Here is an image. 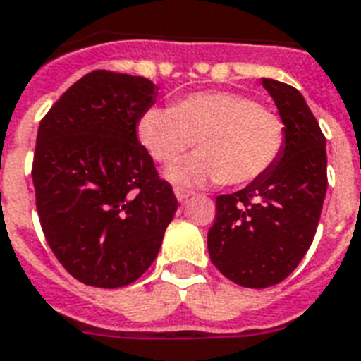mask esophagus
I'll list each match as a JSON object with an SVG mask.
<instances>
[{"label": "esophagus", "mask_w": 361, "mask_h": 361, "mask_svg": "<svg viewBox=\"0 0 361 361\" xmlns=\"http://www.w3.org/2000/svg\"><path fill=\"white\" fill-rule=\"evenodd\" d=\"M174 195L180 202H185L187 198H190V196H192V192H190V190H187V189H181V187H176Z\"/></svg>", "instance_id": "esophagus-1"}]
</instances>
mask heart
Masks as SVG:
<instances>
[{
  "label": "heart",
  "instance_id": "obj_1",
  "mask_svg": "<svg viewBox=\"0 0 361 361\" xmlns=\"http://www.w3.org/2000/svg\"><path fill=\"white\" fill-rule=\"evenodd\" d=\"M137 137L163 165L192 145L200 148L169 171L176 183L247 185L276 165L286 146V126L250 96L215 90L185 96L172 109H146L137 122Z\"/></svg>",
  "mask_w": 361,
  "mask_h": 361
}]
</instances>
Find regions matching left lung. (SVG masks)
I'll return each mask as SVG.
<instances>
[{"label": "left lung", "instance_id": "8db88e82", "mask_svg": "<svg viewBox=\"0 0 361 361\" xmlns=\"http://www.w3.org/2000/svg\"><path fill=\"white\" fill-rule=\"evenodd\" d=\"M286 126L276 165L231 195L216 196L207 233L213 265L237 286L280 283L306 256L326 196V139L304 96L276 79H262Z\"/></svg>", "mask_w": 361, "mask_h": 361}]
</instances>
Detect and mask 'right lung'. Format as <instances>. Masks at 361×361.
<instances>
[{
  "mask_svg": "<svg viewBox=\"0 0 361 361\" xmlns=\"http://www.w3.org/2000/svg\"><path fill=\"white\" fill-rule=\"evenodd\" d=\"M157 87L139 75L94 70L75 81L38 126L37 211L61 265L92 287H124L159 254L178 209L137 139Z\"/></svg>",
  "mask_w": 361,
  "mask_h": 361,
  "instance_id": "obj_1",
  "label": "right lung"
}]
</instances>
